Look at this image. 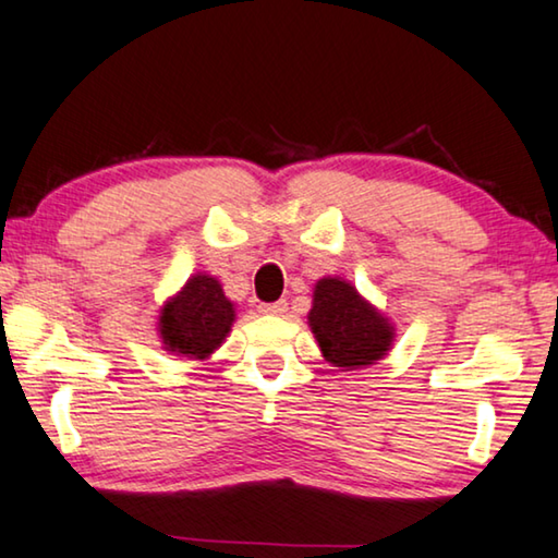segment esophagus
Returning a JSON list of instances; mask_svg holds the SVG:
<instances>
[{
    "instance_id": "esophagus-1",
    "label": "esophagus",
    "mask_w": 558,
    "mask_h": 558,
    "mask_svg": "<svg viewBox=\"0 0 558 558\" xmlns=\"http://www.w3.org/2000/svg\"><path fill=\"white\" fill-rule=\"evenodd\" d=\"M257 311H260L263 315H282L288 311V303L286 301H278V303H263L257 305Z\"/></svg>"
}]
</instances>
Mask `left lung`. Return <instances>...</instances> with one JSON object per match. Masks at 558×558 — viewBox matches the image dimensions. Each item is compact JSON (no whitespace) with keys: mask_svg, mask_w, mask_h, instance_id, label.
<instances>
[{"mask_svg":"<svg viewBox=\"0 0 558 558\" xmlns=\"http://www.w3.org/2000/svg\"><path fill=\"white\" fill-rule=\"evenodd\" d=\"M318 348L340 371L368 368L386 359L396 340V326L345 278H320L313 288L307 313Z\"/></svg>","mask_w":558,"mask_h":558,"instance_id":"1","label":"left lung"}]
</instances>
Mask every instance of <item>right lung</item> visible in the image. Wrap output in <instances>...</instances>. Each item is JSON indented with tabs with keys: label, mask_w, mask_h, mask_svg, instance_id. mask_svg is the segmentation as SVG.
I'll return each mask as SVG.
<instances>
[{
	"label": "right lung",
	"mask_w": 558,
	"mask_h": 558,
	"mask_svg": "<svg viewBox=\"0 0 558 558\" xmlns=\"http://www.w3.org/2000/svg\"><path fill=\"white\" fill-rule=\"evenodd\" d=\"M235 323V303L220 280L195 272L178 293L160 305L157 336L168 353L187 361H207L226 343Z\"/></svg>",
	"instance_id": "right-lung-1"
}]
</instances>
